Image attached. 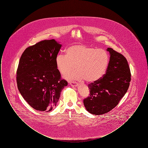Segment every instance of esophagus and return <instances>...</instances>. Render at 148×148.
I'll list each match as a JSON object with an SVG mask.
<instances>
[{
  "label": "esophagus",
  "mask_w": 148,
  "mask_h": 148,
  "mask_svg": "<svg viewBox=\"0 0 148 148\" xmlns=\"http://www.w3.org/2000/svg\"><path fill=\"white\" fill-rule=\"evenodd\" d=\"M69 84L71 85V86H77V83L76 82H70L69 83Z\"/></svg>",
  "instance_id": "1"
}]
</instances>
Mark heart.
Instances as JSON below:
<instances>
[{
  "label": "heart",
  "mask_w": 148,
  "mask_h": 148,
  "mask_svg": "<svg viewBox=\"0 0 148 148\" xmlns=\"http://www.w3.org/2000/svg\"><path fill=\"white\" fill-rule=\"evenodd\" d=\"M109 61L108 53L86 44H76L68 48L66 54L56 58L58 71L69 80L84 79L89 83L96 82L106 73ZM75 68V72L69 73Z\"/></svg>",
  "instance_id": "obj_1"
}]
</instances>
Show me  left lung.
Wrapping results in <instances>:
<instances>
[{
  "label": "left lung",
  "instance_id": "1",
  "mask_svg": "<svg viewBox=\"0 0 148 148\" xmlns=\"http://www.w3.org/2000/svg\"><path fill=\"white\" fill-rule=\"evenodd\" d=\"M110 60L106 73L98 80L88 84L90 94L83 100L88 112L94 115L108 113L117 106L129 88L131 73L127 59L108 48Z\"/></svg>",
  "mask_w": 148,
  "mask_h": 148
}]
</instances>
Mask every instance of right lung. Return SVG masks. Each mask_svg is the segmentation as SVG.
Returning a JSON list of instances; mask_svg holds the SVG:
<instances>
[{
  "mask_svg": "<svg viewBox=\"0 0 148 148\" xmlns=\"http://www.w3.org/2000/svg\"><path fill=\"white\" fill-rule=\"evenodd\" d=\"M62 45L54 39L44 40L23 53L16 71L18 90L35 110L48 112L56 106L68 82L61 78L56 58Z\"/></svg>",
  "mask_w": 148,
  "mask_h": 148,
  "instance_id": "add662e5",
  "label": "right lung"
}]
</instances>
